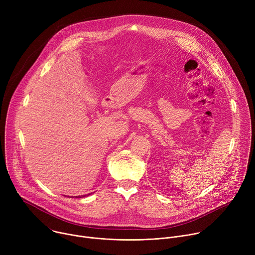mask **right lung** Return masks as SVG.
I'll use <instances>...</instances> for the list:
<instances>
[{"label":"right lung","mask_w":255,"mask_h":255,"mask_svg":"<svg viewBox=\"0 0 255 255\" xmlns=\"http://www.w3.org/2000/svg\"><path fill=\"white\" fill-rule=\"evenodd\" d=\"M88 196H89V195H88ZM82 197H86V195H85V196H82ZM82 197H80V196H79V197H77V198H82ZM69 198H70V197H69Z\"/></svg>","instance_id":"right-lung-1"}]
</instances>
